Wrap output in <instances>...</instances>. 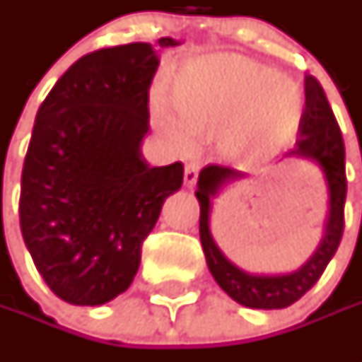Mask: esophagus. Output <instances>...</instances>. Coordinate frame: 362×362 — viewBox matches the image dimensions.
Here are the masks:
<instances>
[{"label":"esophagus","mask_w":362,"mask_h":362,"mask_svg":"<svg viewBox=\"0 0 362 362\" xmlns=\"http://www.w3.org/2000/svg\"><path fill=\"white\" fill-rule=\"evenodd\" d=\"M197 177H199V167L195 165V163H189L187 167H185V185L187 187H195V183H197Z\"/></svg>","instance_id":"34e87169"}]
</instances>
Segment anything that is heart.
<instances>
[{
  "label": "heart",
  "mask_w": 362,
  "mask_h": 362,
  "mask_svg": "<svg viewBox=\"0 0 362 362\" xmlns=\"http://www.w3.org/2000/svg\"><path fill=\"white\" fill-rule=\"evenodd\" d=\"M175 112L160 98L153 112L159 131L185 146L189 134H216L228 151H274L286 145L304 112V94L264 64L233 56L189 62L173 82Z\"/></svg>",
  "instance_id": "obj_1"
}]
</instances>
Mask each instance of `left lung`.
Returning a JSON list of instances; mask_svg holds the SVG:
<instances>
[{
    "mask_svg": "<svg viewBox=\"0 0 362 362\" xmlns=\"http://www.w3.org/2000/svg\"><path fill=\"white\" fill-rule=\"evenodd\" d=\"M306 103L298 124V139L294 148L282 155L286 160L306 159L316 163L327 179L328 187V216L325 226V235L314 250V254L298 270L282 276H262L238 268L226 254L217 247L216 240L209 230L211 199L217 197L219 189L231 181L243 179L242 171H235L223 165L203 167L197 181V199H199V238L203 254L207 259V268L221 290L247 308H286L300 300L313 288L328 262L339 250L342 231H344V199H346V173H344V141L339 129V122L328 105L327 94L320 82L314 76H304Z\"/></svg>",
    "mask_w": 362,
    "mask_h": 362,
    "instance_id": "obj_1",
    "label": "left lung"
}]
</instances>
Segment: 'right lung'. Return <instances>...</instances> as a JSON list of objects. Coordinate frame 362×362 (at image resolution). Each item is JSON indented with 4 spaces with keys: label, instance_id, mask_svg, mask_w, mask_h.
<instances>
[{
    "label": "right lung",
    "instance_id": "obj_1",
    "mask_svg": "<svg viewBox=\"0 0 362 362\" xmlns=\"http://www.w3.org/2000/svg\"><path fill=\"white\" fill-rule=\"evenodd\" d=\"M160 37L159 48L179 46ZM159 49L146 42L82 56L35 115L21 171L20 226L49 290L100 306L131 286L160 207L183 185V165L151 167L148 88Z\"/></svg>",
    "mask_w": 362,
    "mask_h": 362
}]
</instances>
